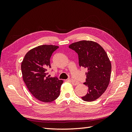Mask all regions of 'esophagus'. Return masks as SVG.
Instances as JSON below:
<instances>
[{"instance_id": "esophagus-1", "label": "esophagus", "mask_w": 132, "mask_h": 132, "mask_svg": "<svg viewBox=\"0 0 132 132\" xmlns=\"http://www.w3.org/2000/svg\"><path fill=\"white\" fill-rule=\"evenodd\" d=\"M70 81H71V82L72 83V85H74V86H77V85H78V84H79V83H78L77 81H75L73 79H71Z\"/></svg>"}]
</instances>
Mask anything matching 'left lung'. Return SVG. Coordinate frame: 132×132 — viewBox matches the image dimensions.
Segmentation results:
<instances>
[{"label": "left lung", "mask_w": 132, "mask_h": 132, "mask_svg": "<svg viewBox=\"0 0 132 132\" xmlns=\"http://www.w3.org/2000/svg\"><path fill=\"white\" fill-rule=\"evenodd\" d=\"M69 47L78 54L79 66L87 69L84 84L88 87V92L82 99L86 102L96 100L107 88L111 79V63L107 54L92 41H80Z\"/></svg>", "instance_id": "left-lung-1"}]
</instances>
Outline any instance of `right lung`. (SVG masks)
<instances>
[{"label": "right lung", "mask_w": 132, "mask_h": 132, "mask_svg": "<svg viewBox=\"0 0 132 132\" xmlns=\"http://www.w3.org/2000/svg\"><path fill=\"white\" fill-rule=\"evenodd\" d=\"M58 47L52 45L36 47L27 53L21 63L24 82L30 93L41 102H53L60 94L63 81L50 77L47 72V69L51 68L50 57Z\"/></svg>", "instance_id": "obj_1"}]
</instances>
